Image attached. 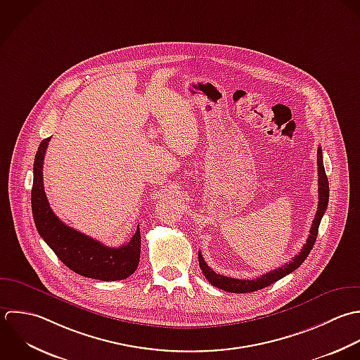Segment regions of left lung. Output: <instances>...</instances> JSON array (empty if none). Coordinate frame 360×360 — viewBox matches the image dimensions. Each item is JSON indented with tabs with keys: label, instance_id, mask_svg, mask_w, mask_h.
I'll return each instance as SVG.
<instances>
[{
	"label": "left lung",
	"instance_id": "8db88e82",
	"mask_svg": "<svg viewBox=\"0 0 360 360\" xmlns=\"http://www.w3.org/2000/svg\"><path fill=\"white\" fill-rule=\"evenodd\" d=\"M317 165H319V207H317V213L316 217L313 220L311 224V230H310V236L307 238V243L303 245L302 251L299 255H296L290 262L285 264L283 266L268 272L265 275H262L261 278L252 279V281H241V279H234V278H229V276H223L220 274H216L212 268L207 266V264L205 262L200 251H199V265L200 269L205 275V278L216 288L224 290V292H230V293H251V292H257L261 290L264 288L271 286L272 283L278 282L279 279L285 278L286 275L292 274L293 271H296L303 262L304 259L309 257V254L311 252L314 243L317 240V234H319V227L321 223V219L328 207V199H330V185H328V178L326 175V168H324V162H323V151L321 147H319L317 150Z\"/></svg>",
	"mask_w": 360,
	"mask_h": 360
}]
</instances>
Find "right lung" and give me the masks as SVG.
<instances>
[{"instance_id":"add662e5","label":"right lung","mask_w":360,"mask_h":360,"mask_svg":"<svg viewBox=\"0 0 360 360\" xmlns=\"http://www.w3.org/2000/svg\"><path fill=\"white\" fill-rule=\"evenodd\" d=\"M50 139L40 143L33 162L32 213L40 237L67 268L81 276L105 282L129 278L140 261L141 237L139 227L127 244L110 248L68 227L50 209L43 188V160Z\"/></svg>"}]
</instances>
